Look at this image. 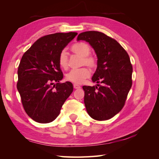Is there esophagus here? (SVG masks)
Returning <instances> with one entry per match:
<instances>
[{
	"label": "esophagus",
	"instance_id": "obj_1",
	"mask_svg": "<svg viewBox=\"0 0 159 159\" xmlns=\"http://www.w3.org/2000/svg\"><path fill=\"white\" fill-rule=\"evenodd\" d=\"M74 88L75 89H80L81 88V86L78 84H74Z\"/></svg>",
	"mask_w": 159,
	"mask_h": 159
}]
</instances>
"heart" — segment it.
I'll use <instances>...</instances> for the list:
<instances>
[{
    "instance_id": "b5f03b06",
    "label": "heart",
    "mask_w": 159,
    "mask_h": 159,
    "mask_svg": "<svg viewBox=\"0 0 159 159\" xmlns=\"http://www.w3.org/2000/svg\"><path fill=\"white\" fill-rule=\"evenodd\" d=\"M71 50L74 54L82 57L81 65H85L91 68L96 66V60L95 57L90 56L91 49L89 46L85 42H78L71 47ZM58 64L60 68L66 70L68 68V57L67 52L62 50L58 56ZM90 71L86 68L80 69H74L69 71L66 75V78L71 82L75 84H81L89 78Z\"/></svg>"
}]
</instances>
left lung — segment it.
I'll use <instances>...</instances> for the list:
<instances>
[{"mask_svg": "<svg viewBox=\"0 0 159 159\" xmlns=\"http://www.w3.org/2000/svg\"><path fill=\"white\" fill-rule=\"evenodd\" d=\"M77 40L88 42L95 50L98 67L91 80L102 84L99 88L83 86L86 110L93 119H109L122 109L131 88L133 67L129 56L116 40L102 32L80 33Z\"/></svg>", "mask_w": 159, "mask_h": 159, "instance_id": "8db88e82", "label": "left lung"}]
</instances>
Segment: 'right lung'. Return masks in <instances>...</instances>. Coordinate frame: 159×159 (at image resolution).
<instances>
[{"label":"right lung","mask_w":159,"mask_h":159,"mask_svg":"<svg viewBox=\"0 0 159 159\" xmlns=\"http://www.w3.org/2000/svg\"><path fill=\"white\" fill-rule=\"evenodd\" d=\"M77 34L70 32L44 36L22 56L18 69L17 89L24 109L34 121L40 123L54 121L73 91L70 81L60 83L63 74L58 56Z\"/></svg>","instance_id":"add662e5"}]
</instances>
